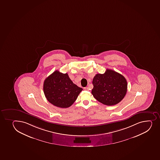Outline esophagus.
<instances>
[{
	"label": "esophagus",
	"instance_id": "34e87169",
	"mask_svg": "<svg viewBox=\"0 0 160 160\" xmlns=\"http://www.w3.org/2000/svg\"><path fill=\"white\" fill-rule=\"evenodd\" d=\"M84 89L85 90H89V88L88 87H85L84 88Z\"/></svg>",
	"mask_w": 160,
	"mask_h": 160
}]
</instances>
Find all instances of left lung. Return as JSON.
<instances>
[{"mask_svg": "<svg viewBox=\"0 0 160 160\" xmlns=\"http://www.w3.org/2000/svg\"><path fill=\"white\" fill-rule=\"evenodd\" d=\"M92 94L99 102L113 106L123 99L127 92V81L122 74L110 69L96 74L92 81Z\"/></svg>", "mask_w": 160, "mask_h": 160, "instance_id": "left-lung-1", "label": "left lung"}]
</instances>
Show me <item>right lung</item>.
Instances as JSON below:
<instances>
[{"mask_svg": "<svg viewBox=\"0 0 160 160\" xmlns=\"http://www.w3.org/2000/svg\"><path fill=\"white\" fill-rule=\"evenodd\" d=\"M43 89L48 101L61 108L70 107L83 90L73 83L68 73L58 70L45 79Z\"/></svg>", "mask_w": 160, "mask_h": 160, "instance_id": "add662e5", "label": "right lung"}]
</instances>
